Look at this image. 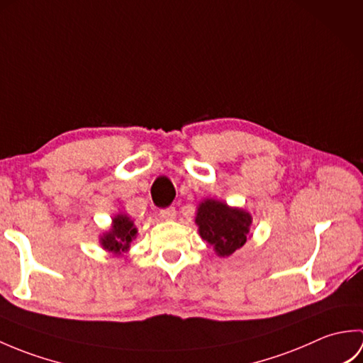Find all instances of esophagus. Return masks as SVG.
Returning a JSON list of instances; mask_svg holds the SVG:
<instances>
[{
  "label": "esophagus",
  "instance_id": "obj_1",
  "mask_svg": "<svg viewBox=\"0 0 363 363\" xmlns=\"http://www.w3.org/2000/svg\"><path fill=\"white\" fill-rule=\"evenodd\" d=\"M159 215H160L162 220L172 221V220L176 218V209H174V207H167V209H162Z\"/></svg>",
  "mask_w": 363,
  "mask_h": 363
}]
</instances>
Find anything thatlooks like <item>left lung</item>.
I'll list each match as a JSON object with an SVG mask.
<instances>
[{
    "label": "left lung",
    "mask_w": 363,
    "mask_h": 363,
    "mask_svg": "<svg viewBox=\"0 0 363 363\" xmlns=\"http://www.w3.org/2000/svg\"><path fill=\"white\" fill-rule=\"evenodd\" d=\"M198 234L212 246L218 257H229L251 238L252 217L242 207L206 198L196 207Z\"/></svg>",
    "instance_id": "obj_1"
}]
</instances>
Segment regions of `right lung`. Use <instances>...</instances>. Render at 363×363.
Here are the masks:
<instances>
[{"mask_svg": "<svg viewBox=\"0 0 363 363\" xmlns=\"http://www.w3.org/2000/svg\"><path fill=\"white\" fill-rule=\"evenodd\" d=\"M137 237L135 221L129 215L118 212L113 215L111 228L99 235V245L107 252L120 257L123 252H128L134 238Z\"/></svg>", "mask_w": 363, "mask_h": 363, "instance_id": "add662e5", "label": "right lung"}]
</instances>
